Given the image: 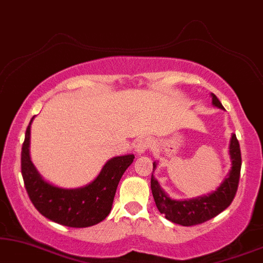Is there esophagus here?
Masks as SVG:
<instances>
[{
	"instance_id": "esophagus-1",
	"label": "esophagus",
	"mask_w": 263,
	"mask_h": 263,
	"mask_svg": "<svg viewBox=\"0 0 263 263\" xmlns=\"http://www.w3.org/2000/svg\"><path fill=\"white\" fill-rule=\"evenodd\" d=\"M149 147H151V140L143 138V139H140L139 141L136 142L135 151H136V153L141 156V154L145 153L146 151L149 148Z\"/></svg>"
}]
</instances>
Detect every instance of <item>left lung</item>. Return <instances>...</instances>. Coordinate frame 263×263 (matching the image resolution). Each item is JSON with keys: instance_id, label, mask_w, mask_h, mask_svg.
Instances as JSON below:
<instances>
[{"instance_id": "8db88e82", "label": "left lung", "mask_w": 263, "mask_h": 263, "mask_svg": "<svg viewBox=\"0 0 263 263\" xmlns=\"http://www.w3.org/2000/svg\"><path fill=\"white\" fill-rule=\"evenodd\" d=\"M212 104L218 109L224 110V106L219 102L215 95L211 93ZM229 154L231 159V168L225 176L224 181L220 183L214 192L207 195L197 196L188 200L172 199L164 192L158 179L152 174L151 178V189L156 201L157 208L161 214L165 215L167 220L182 226H193L210 220L217 217L219 213L226 210L231 204L233 197L238 188L240 166H242V157L240 148L236 134L231 135L229 146ZM158 163H153V172L157 168Z\"/></svg>"}]
</instances>
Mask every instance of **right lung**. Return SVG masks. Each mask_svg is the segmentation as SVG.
<instances>
[{
	"mask_svg": "<svg viewBox=\"0 0 263 263\" xmlns=\"http://www.w3.org/2000/svg\"><path fill=\"white\" fill-rule=\"evenodd\" d=\"M26 129L21 151V174L25 188L37 211L49 220L68 228H88L109 215L118 183L134 160V154L114 157L91 183L67 189L45 181L30 156L31 124Z\"/></svg>",
	"mask_w": 263,
	"mask_h": 263,
	"instance_id": "obj_1",
	"label": "right lung"
}]
</instances>
